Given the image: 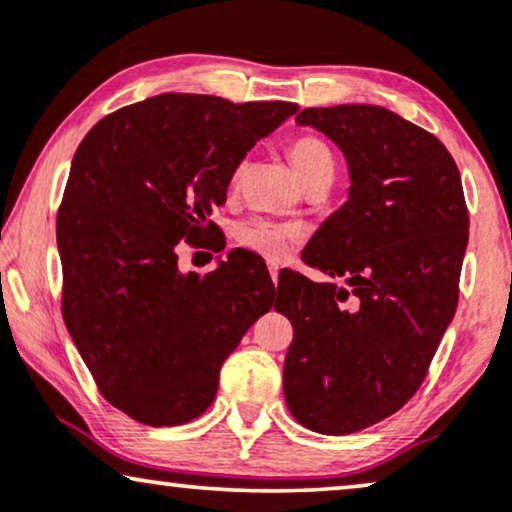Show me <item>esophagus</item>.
<instances>
[{
  "label": "esophagus",
  "mask_w": 512,
  "mask_h": 512,
  "mask_svg": "<svg viewBox=\"0 0 512 512\" xmlns=\"http://www.w3.org/2000/svg\"><path fill=\"white\" fill-rule=\"evenodd\" d=\"M278 269H281V267H278V264L276 262H269V274H271V281H278Z\"/></svg>",
  "instance_id": "esophagus-1"
}]
</instances>
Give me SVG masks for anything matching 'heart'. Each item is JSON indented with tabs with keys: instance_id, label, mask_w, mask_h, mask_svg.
Wrapping results in <instances>:
<instances>
[{
	"instance_id": "obj_1",
	"label": "heart",
	"mask_w": 512,
	"mask_h": 512,
	"mask_svg": "<svg viewBox=\"0 0 512 512\" xmlns=\"http://www.w3.org/2000/svg\"><path fill=\"white\" fill-rule=\"evenodd\" d=\"M288 156L292 168L297 170V175L302 180L320 168L332 166L330 149L325 147V142L311 138V135H302V138L292 140L288 147ZM241 173L243 166H238L234 170V182H238ZM234 238L241 248L257 252V255L267 257V260H283L292 250V245L299 241V231L292 224L274 222L267 220V217H250V220L236 224Z\"/></svg>"
}]
</instances>
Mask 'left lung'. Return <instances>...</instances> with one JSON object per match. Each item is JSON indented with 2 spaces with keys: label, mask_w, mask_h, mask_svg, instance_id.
<instances>
[{
  "label": "left lung",
  "mask_w": 512,
  "mask_h": 512,
  "mask_svg": "<svg viewBox=\"0 0 512 512\" xmlns=\"http://www.w3.org/2000/svg\"><path fill=\"white\" fill-rule=\"evenodd\" d=\"M297 124L337 142L351 187L302 252L330 281L278 276L274 309L295 330L283 391L299 424L346 435L391 417L426 379L459 302L468 208L447 147L391 109L309 107Z\"/></svg>",
  "instance_id": "obj_1"
}]
</instances>
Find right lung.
I'll return each instance as SVG.
<instances>
[{"instance_id":"1","label":"right lung","mask_w":512,"mask_h":512,"mask_svg":"<svg viewBox=\"0 0 512 512\" xmlns=\"http://www.w3.org/2000/svg\"><path fill=\"white\" fill-rule=\"evenodd\" d=\"M297 109L163 93L107 114L77 147L56 224L63 318L102 398L140 424L206 412L222 363L274 304L255 252L199 276L177 269L175 248L213 234L245 152Z\"/></svg>"}]
</instances>
